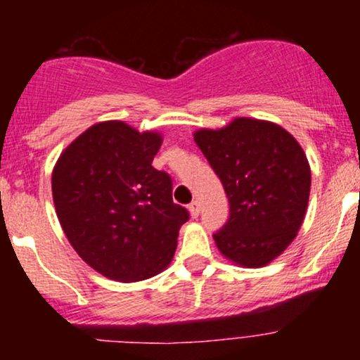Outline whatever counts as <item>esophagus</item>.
<instances>
[{
  "instance_id": "34e87169",
  "label": "esophagus",
  "mask_w": 360,
  "mask_h": 360,
  "mask_svg": "<svg viewBox=\"0 0 360 360\" xmlns=\"http://www.w3.org/2000/svg\"><path fill=\"white\" fill-rule=\"evenodd\" d=\"M189 213H191L193 218H198V214H200V203H198V201H193V203L189 205Z\"/></svg>"
}]
</instances>
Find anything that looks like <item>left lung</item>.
<instances>
[{
	"label": "left lung",
	"mask_w": 360,
	"mask_h": 360,
	"mask_svg": "<svg viewBox=\"0 0 360 360\" xmlns=\"http://www.w3.org/2000/svg\"><path fill=\"white\" fill-rule=\"evenodd\" d=\"M193 137L229 196L230 218L213 235L218 250L240 267L267 266L303 225L311 188L307 154L288 130L267 120L238 117Z\"/></svg>",
	"instance_id": "8db88e82"
}]
</instances>
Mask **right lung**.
Masks as SVG:
<instances>
[{
	"mask_svg": "<svg viewBox=\"0 0 360 360\" xmlns=\"http://www.w3.org/2000/svg\"><path fill=\"white\" fill-rule=\"evenodd\" d=\"M159 131L120 120L89 127L52 171L62 230L77 255L105 278L137 283L171 264L188 210L172 201L167 172L152 167Z\"/></svg>",
	"mask_w": 360,
	"mask_h": 360,
	"instance_id": "obj_1",
	"label": "right lung"
}]
</instances>
